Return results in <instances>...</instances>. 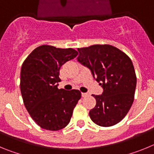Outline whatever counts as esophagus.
<instances>
[{
	"mask_svg": "<svg viewBox=\"0 0 154 154\" xmlns=\"http://www.w3.org/2000/svg\"><path fill=\"white\" fill-rule=\"evenodd\" d=\"M89 96V94L88 93H85V92H82V97H86V96Z\"/></svg>",
	"mask_w": 154,
	"mask_h": 154,
	"instance_id": "34e87169",
	"label": "esophagus"
}]
</instances>
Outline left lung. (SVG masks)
<instances>
[{
  "label": "left lung",
  "mask_w": 154,
  "mask_h": 154,
  "mask_svg": "<svg viewBox=\"0 0 154 154\" xmlns=\"http://www.w3.org/2000/svg\"><path fill=\"white\" fill-rule=\"evenodd\" d=\"M78 51V62L91 71L103 89L102 95H92L96 105L89 111L91 119L105 127L116 124L134 100L137 76L131 59L109 45H95Z\"/></svg>",
  "instance_id": "8db88e82"
}]
</instances>
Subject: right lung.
Returning a JSON list of instances; mask_svg holds the SVG:
<instances>
[{
	"mask_svg": "<svg viewBox=\"0 0 154 154\" xmlns=\"http://www.w3.org/2000/svg\"><path fill=\"white\" fill-rule=\"evenodd\" d=\"M72 48L42 45L35 48L21 66V96L25 108L39 126L56 131L67 126L81 98L77 89H58L62 65L75 58Z\"/></svg>",
	"mask_w": 154,
	"mask_h": 154,
	"instance_id": "1",
	"label": "right lung"
}]
</instances>
